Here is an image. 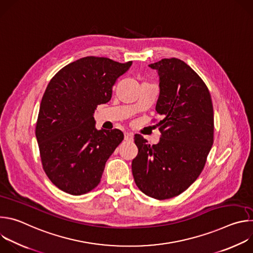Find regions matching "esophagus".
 <instances>
[{"label": "esophagus", "mask_w": 253, "mask_h": 253, "mask_svg": "<svg viewBox=\"0 0 253 253\" xmlns=\"http://www.w3.org/2000/svg\"><path fill=\"white\" fill-rule=\"evenodd\" d=\"M133 137H134V135L131 132H125V134H124V138L126 141H132Z\"/></svg>", "instance_id": "obj_1"}]
</instances>
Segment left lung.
I'll return each instance as SVG.
<instances>
[{
    "mask_svg": "<svg viewBox=\"0 0 253 253\" xmlns=\"http://www.w3.org/2000/svg\"><path fill=\"white\" fill-rule=\"evenodd\" d=\"M149 67L159 75L161 138L150 145L135 134L139 151L132 173L144 194L164 200L181 194L202 172L213 144V105L206 84L182 60L162 59Z\"/></svg>",
    "mask_w": 253,
    "mask_h": 253,
    "instance_id": "8db88e82",
    "label": "left lung"
}]
</instances>
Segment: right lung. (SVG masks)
Returning a JSON list of instances; mask_svg holds the SVG:
<instances>
[{
  "mask_svg": "<svg viewBox=\"0 0 253 253\" xmlns=\"http://www.w3.org/2000/svg\"><path fill=\"white\" fill-rule=\"evenodd\" d=\"M132 65L84 57L62 68L49 82L36 123L43 169L51 182L82 195L101 181L106 161L124 139L119 129L97 130L94 111L112 97L117 79Z\"/></svg>",
  "mask_w": 253,
  "mask_h": 253,
  "instance_id": "obj_1",
  "label": "right lung"
}]
</instances>
